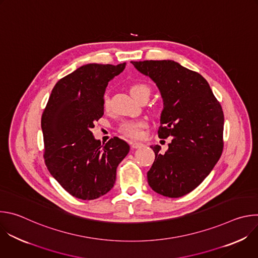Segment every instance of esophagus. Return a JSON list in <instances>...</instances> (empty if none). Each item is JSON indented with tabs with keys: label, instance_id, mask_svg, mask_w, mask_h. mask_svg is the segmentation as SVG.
I'll return each instance as SVG.
<instances>
[{
	"label": "esophagus",
	"instance_id": "esophagus-1",
	"mask_svg": "<svg viewBox=\"0 0 258 258\" xmlns=\"http://www.w3.org/2000/svg\"><path fill=\"white\" fill-rule=\"evenodd\" d=\"M131 147L133 149H138V148H142V147H144V144L140 143V142H132Z\"/></svg>",
	"mask_w": 258,
	"mask_h": 258
}]
</instances>
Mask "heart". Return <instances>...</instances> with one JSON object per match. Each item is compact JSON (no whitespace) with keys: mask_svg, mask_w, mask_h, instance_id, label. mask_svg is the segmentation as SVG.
<instances>
[{"mask_svg":"<svg viewBox=\"0 0 258 258\" xmlns=\"http://www.w3.org/2000/svg\"><path fill=\"white\" fill-rule=\"evenodd\" d=\"M145 92H149V88L145 86V85H142V84H136V85H133L131 87V94L134 98L138 97L140 94L142 93H145ZM109 105H110V101H109V97L107 95L104 96L103 98V107L105 110H108L109 109ZM147 126V122L143 119H138V120H130V121H126L124 122L122 125H121V132L126 135L127 137H131V138H139L141 137L142 135V130L144 127Z\"/></svg>","mask_w":258,"mask_h":258,"instance_id":"1","label":"heart"}]
</instances>
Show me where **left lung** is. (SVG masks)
<instances>
[{"mask_svg": "<svg viewBox=\"0 0 258 258\" xmlns=\"http://www.w3.org/2000/svg\"><path fill=\"white\" fill-rule=\"evenodd\" d=\"M131 63L156 84L163 101L158 137L172 138L164 154L151 146L148 183L160 195L181 197L200 185L223 153L222 106L202 76L173 60Z\"/></svg>", "mask_w": 258, "mask_h": 258, "instance_id": "8db88e82", "label": "left lung"}]
</instances>
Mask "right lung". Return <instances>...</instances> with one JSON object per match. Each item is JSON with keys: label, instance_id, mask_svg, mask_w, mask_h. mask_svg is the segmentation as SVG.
I'll use <instances>...</instances> for the list:
<instances>
[{"label": "right lung", "instance_id": "right-lung-1", "mask_svg": "<svg viewBox=\"0 0 258 258\" xmlns=\"http://www.w3.org/2000/svg\"><path fill=\"white\" fill-rule=\"evenodd\" d=\"M125 65L79 67L55 85L44 110L46 165L62 188L79 199L94 200L111 190L116 168L130 152L125 141L114 137L101 145L92 133L94 122L104 114L108 83Z\"/></svg>", "mask_w": 258, "mask_h": 258}]
</instances>
